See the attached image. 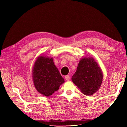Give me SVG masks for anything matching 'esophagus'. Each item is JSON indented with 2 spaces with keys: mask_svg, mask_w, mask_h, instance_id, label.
Instances as JSON below:
<instances>
[{
  "mask_svg": "<svg viewBox=\"0 0 127 127\" xmlns=\"http://www.w3.org/2000/svg\"><path fill=\"white\" fill-rule=\"evenodd\" d=\"M64 78H65V79H66V80H67V81H69V80H70V77H69V75L65 76Z\"/></svg>",
  "mask_w": 127,
  "mask_h": 127,
  "instance_id": "esophagus-1",
  "label": "esophagus"
}]
</instances>
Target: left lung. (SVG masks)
Returning a JSON list of instances; mask_svg holds the SVG:
<instances>
[{
	"mask_svg": "<svg viewBox=\"0 0 127 127\" xmlns=\"http://www.w3.org/2000/svg\"><path fill=\"white\" fill-rule=\"evenodd\" d=\"M103 77L101 69L95 59L86 57L82 58L79 61L71 80L82 93L90 96L100 88Z\"/></svg>",
	"mask_w": 127,
	"mask_h": 127,
	"instance_id": "left-lung-1",
	"label": "left lung"
}]
</instances>
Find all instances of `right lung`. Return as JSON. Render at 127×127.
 Wrapping results in <instances>:
<instances>
[{
    "label": "right lung",
    "mask_w": 127,
    "mask_h": 127,
    "mask_svg": "<svg viewBox=\"0 0 127 127\" xmlns=\"http://www.w3.org/2000/svg\"><path fill=\"white\" fill-rule=\"evenodd\" d=\"M32 79L37 91L45 96L54 93L64 82L53 58L45 56L37 58L32 69Z\"/></svg>",
    "instance_id": "add662e5"
}]
</instances>
